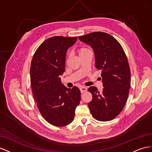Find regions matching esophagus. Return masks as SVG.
<instances>
[{
    "instance_id": "1",
    "label": "esophagus",
    "mask_w": 152,
    "mask_h": 152,
    "mask_svg": "<svg viewBox=\"0 0 152 152\" xmlns=\"http://www.w3.org/2000/svg\"><path fill=\"white\" fill-rule=\"evenodd\" d=\"M80 90L81 93H84L86 91V88L85 87V86H81V87L80 88Z\"/></svg>"
}]
</instances>
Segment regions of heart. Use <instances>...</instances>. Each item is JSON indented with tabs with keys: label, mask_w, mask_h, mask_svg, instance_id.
Listing matches in <instances>:
<instances>
[{
	"label": "heart",
	"mask_w": 152,
	"mask_h": 152,
	"mask_svg": "<svg viewBox=\"0 0 152 152\" xmlns=\"http://www.w3.org/2000/svg\"><path fill=\"white\" fill-rule=\"evenodd\" d=\"M88 51H90L88 48H86L85 47H81L77 50V53H78L79 56L80 57V56L88 53Z\"/></svg>",
	"instance_id": "b5f03b06"
}]
</instances>
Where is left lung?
Masks as SVG:
<instances>
[{
	"label": "left lung",
	"instance_id": "8db88e82",
	"mask_svg": "<svg viewBox=\"0 0 152 152\" xmlns=\"http://www.w3.org/2000/svg\"><path fill=\"white\" fill-rule=\"evenodd\" d=\"M78 38L92 47L95 67L102 71V92L95 86L88 88L92 95L88 104L91 114L99 121L111 120L122 111L129 95L131 71L127 56L119 42L109 34L95 32Z\"/></svg>",
	"mask_w": 152,
	"mask_h": 152
}]
</instances>
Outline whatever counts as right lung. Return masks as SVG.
<instances>
[{
	"label": "right lung",
	"mask_w": 152,
	"mask_h": 152,
	"mask_svg": "<svg viewBox=\"0 0 152 152\" xmlns=\"http://www.w3.org/2000/svg\"><path fill=\"white\" fill-rule=\"evenodd\" d=\"M76 41V37L48 39L36 50L30 65V83L39 111L48 122L57 127L72 122L80 102V89L67 88L60 77L65 71L67 50Z\"/></svg>",
	"instance_id": "right-lung-1"
}]
</instances>
